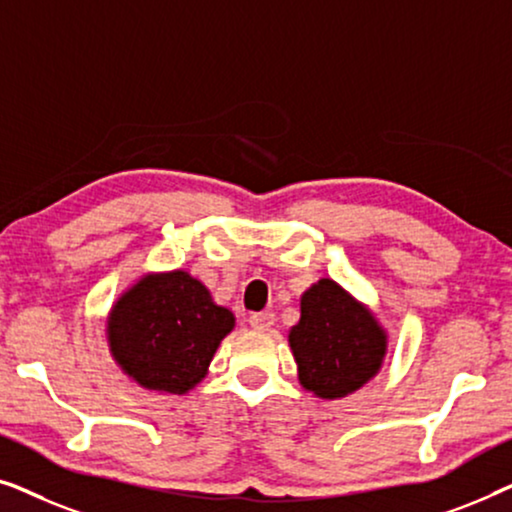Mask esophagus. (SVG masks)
Wrapping results in <instances>:
<instances>
[{
    "instance_id": "obj_1",
    "label": "esophagus",
    "mask_w": 512,
    "mask_h": 512,
    "mask_svg": "<svg viewBox=\"0 0 512 512\" xmlns=\"http://www.w3.org/2000/svg\"><path fill=\"white\" fill-rule=\"evenodd\" d=\"M249 324H251V328H256V331H270L272 324H275V314H272V312H254L249 317Z\"/></svg>"
}]
</instances>
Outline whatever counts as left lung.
<instances>
[{"label": "left lung", "mask_w": 512, "mask_h": 512, "mask_svg": "<svg viewBox=\"0 0 512 512\" xmlns=\"http://www.w3.org/2000/svg\"><path fill=\"white\" fill-rule=\"evenodd\" d=\"M289 345L300 384L319 398H342L380 370L387 335L342 286L319 279L300 298V321L291 328Z\"/></svg>", "instance_id": "obj_1"}]
</instances>
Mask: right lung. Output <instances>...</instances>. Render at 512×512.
Instances as JSON below:
<instances>
[{
	"label": "right lung",
	"mask_w": 512,
	"mask_h": 512,
	"mask_svg": "<svg viewBox=\"0 0 512 512\" xmlns=\"http://www.w3.org/2000/svg\"><path fill=\"white\" fill-rule=\"evenodd\" d=\"M235 317L216 305L205 284L184 270L137 282L109 314L114 359L137 384L186 394L207 373Z\"/></svg>",
	"instance_id": "right-lung-1"
}]
</instances>
